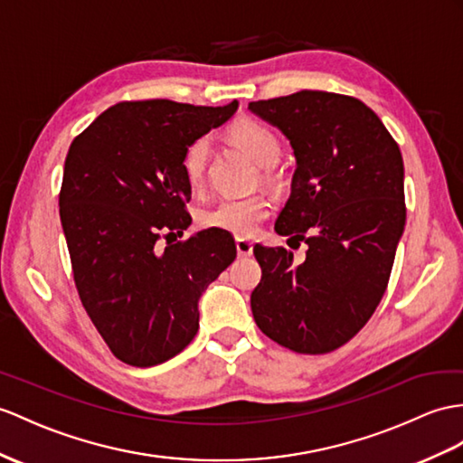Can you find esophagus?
Segmentation results:
<instances>
[{"instance_id": "obj_1", "label": "esophagus", "mask_w": 463, "mask_h": 463, "mask_svg": "<svg viewBox=\"0 0 463 463\" xmlns=\"http://www.w3.org/2000/svg\"><path fill=\"white\" fill-rule=\"evenodd\" d=\"M235 250H238L240 257H250L253 253V243L245 238L235 240Z\"/></svg>"}]
</instances>
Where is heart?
Masks as SVG:
<instances>
[{
    "instance_id": "1",
    "label": "heart",
    "mask_w": 463,
    "mask_h": 463,
    "mask_svg": "<svg viewBox=\"0 0 463 463\" xmlns=\"http://www.w3.org/2000/svg\"><path fill=\"white\" fill-rule=\"evenodd\" d=\"M232 139L238 143L241 149L251 156V159L267 168V176H270L269 168L275 166L280 159V141L277 135L267 126L253 119L238 121L232 128ZM212 143L208 137H198L188 145L183 156V168L188 184L193 188H200L206 180L208 161H210ZM269 213V202L259 196H223L213 202L208 208L200 212V223L204 228H216L230 232L233 235H251L257 225L261 223Z\"/></svg>"
}]
</instances>
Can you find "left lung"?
<instances>
[{"mask_svg":"<svg viewBox=\"0 0 463 463\" xmlns=\"http://www.w3.org/2000/svg\"><path fill=\"white\" fill-rule=\"evenodd\" d=\"M250 109L280 129L297 159L275 232L308 245L302 263L285 247H253L263 273L253 318L292 352H334L385 295L407 222L401 149L375 111L349 96L302 90Z\"/></svg>","mask_w":463,"mask_h":463,"instance_id":"8db88e82","label":"left lung"}]
</instances>
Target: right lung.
I'll list each match as a JSON object with an SVG mask.
<instances>
[{
	"instance_id": "add662e5",
	"label": "right lung",
	"mask_w": 463,
	"mask_h": 463,
	"mask_svg": "<svg viewBox=\"0 0 463 463\" xmlns=\"http://www.w3.org/2000/svg\"><path fill=\"white\" fill-rule=\"evenodd\" d=\"M235 109L238 101H121L66 155L59 206L74 283L123 364L151 367L183 352L198 332L202 292L238 253L232 235L216 228L171 243L193 222L184 151Z\"/></svg>"
}]
</instances>
